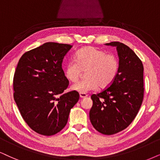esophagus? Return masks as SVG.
<instances>
[{
  "mask_svg": "<svg viewBox=\"0 0 160 160\" xmlns=\"http://www.w3.org/2000/svg\"><path fill=\"white\" fill-rule=\"evenodd\" d=\"M88 97V95L86 94H83V93H80V98H86Z\"/></svg>",
  "mask_w": 160,
  "mask_h": 160,
  "instance_id": "34e87169",
  "label": "esophagus"
}]
</instances>
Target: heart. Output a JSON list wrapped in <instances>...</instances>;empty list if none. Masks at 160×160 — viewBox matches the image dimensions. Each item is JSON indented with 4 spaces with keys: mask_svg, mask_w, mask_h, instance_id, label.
<instances>
[{
    "mask_svg": "<svg viewBox=\"0 0 160 160\" xmlns=\"http://www.w3.org/2000/svg\"><path fill=\"white\" fill-rule=\"evenodd\" d=\"M120 60L114 54L104 50L87 46L77 52L74 60H71L64 67L66 78L71 82H76L82 72H86V80L72 86V89L80 93L93 92L99 86L105 88L111 86L118 75Z\"/></svg>",
    "mask_w": 160,
    "mask_h": 160,
    "instance_id": "obj_1",
    "label": "heart"
}]
</instances>
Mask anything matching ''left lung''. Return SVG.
Masks as SVG:
<instances>
[{"label": "left lung", "mask_w": 160, "mask_h": 160, "mask_svg": "<svg viewBox=\"0 0 160 160\" xmlns=\"http://www.w3.org/2000/svg\"><path fill=\"white\" fill-rule=\"evenodd\" d=\"M106 45L117 47L120 71L110 86L92 95L93 106L89 117L98 132L112 135L126 128L138 114L144 96V68L141 60L128 46L120 42Z\"/></svg>", "instance_id": "left-lung-1"}]
</instances>
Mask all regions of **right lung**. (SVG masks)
I'll list each match as a JSON object with an SVG mask.
<instances>
[{
    "instance_id": "add662e5",
    "label": "right lung",
    "mask_w": 160,
    "mask_h": 160,
    "mask_svg": "<svg viewBox=\"0 0 160 160\" xmlns=\"http://www.w3.org/2000/svg\"><path fill=\"white\" fill-rule=\"evenodd\" d=\"M72 47L46 43L25 52L18 61L13 78L14 100L26 124L39 134L60 132L80 98L75 91L64 93L69 82L62 62Z\"/></svg>"
}]
</instances>
